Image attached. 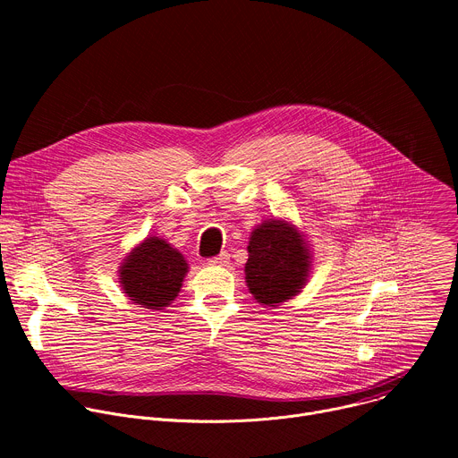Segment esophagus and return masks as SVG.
Returning a JSON list of instances; mask_svg holds the SVG:
<instances>
[{"instance_id":"obj_1","label":"esophagus","mask_w":458,"mask_h":458,"mask_svg":"<svg viewBox=\"0 0 458 458\" xmlns=\"http://www.w3.org/2000/svg\"><path fill=\"white\" fill-rule=\"evenodd\" d=\"M228 263H230V255L226 251H223L217 257H212L208 260V265H212V267H226Z\"/></svg>"}]
</instances>
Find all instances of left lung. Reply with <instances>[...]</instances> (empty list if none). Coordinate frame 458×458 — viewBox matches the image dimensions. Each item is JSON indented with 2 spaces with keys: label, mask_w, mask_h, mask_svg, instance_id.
I'll list each match as a JSON object with an SVG mask.
<instances>
[{
  "label": "left lung",
  "mask_w": 458,
  "mask_h": 458,
  "mask_svg": "<svg viewBox=\"0 0 458 458\" xmlns=\"http://www.w3.org/2000/svg\"><path fill=\"white\" fill-rule=\"evenodd\" d=\"M310 267V246L295 225L267 219L253 228L244 274L259 304L276 308L295 297L306 286Z\"/></svg>",
  "instance_id": "left-lung-1"
}]
</instances>
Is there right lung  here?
<instances>
[{"mask_svg":"<svg viewBox=\"0 0 458 458\" xmlns=\"http://www.w3.org/2000/svg\"><path fill=\"white\" fill-rule=\"evenodd\" d=\"M188 263L161 237H147L119 267L123 293L141 308L163 310L177 297Z\"/></svg>","mask_w":458,"mask_h":458,"instance_id":"right-lung-1","label":"right lung"}]
</instances>
